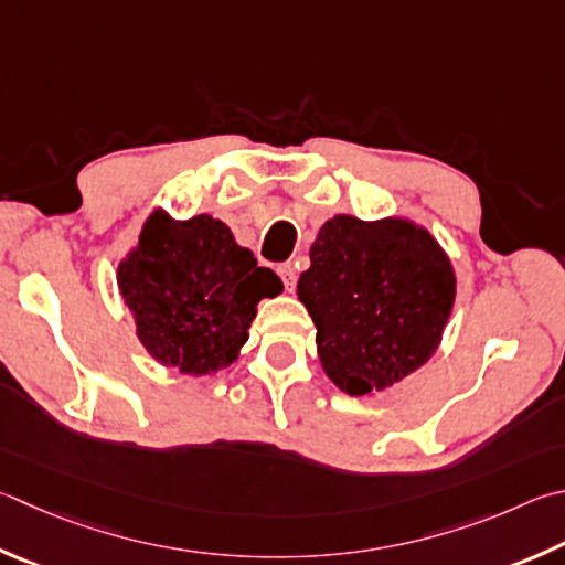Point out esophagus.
<instances>
[{
  "instance_id": "34e87169",
  "label": "esophagus",
  "mask_w": 565,
  "mask_h": 565,
  "mask_svg": "<svg viewBox=\"0 0 565 565\" xmlns=\"http://www.w3.org/2000/svg\"><path fill=\"white\" fill-rule=\"evenodd\" d=\"M279 276H281V281H284V286H286V291H294V289H296V281H299V274H296V269H294L291 264L279 266Z\"/></svg>"
}]
</instances>
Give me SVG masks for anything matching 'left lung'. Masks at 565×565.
<instances>
[{"label": "left lung", "instance_id": "left-lung-1", "mask_svg": "<svg viewBox=\"0 0 565 565\" xmlns=\"http://www.w3.org/2000/svg\"><path fill=\"white\" fill-rule=\"evenodd\" d=\"M299 299L326 375L348 395L399 383L437 351L455 303L452 264L403 220L338 214L311 247Z\"/></svg>", "mask_w": 565, "mask_h": 565}]
</instances>
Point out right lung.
<instances>
[{
	"label": "right lung",
	"mask_w": 565,
	"mask_h": 565,
	"mask_svg": "<svg viewBox=\"0 0 565 565\" xmlns=\"http://www.w3.org/2000/svg\"><path fill=\"white\" fill-rule=\"evenodd\" d=\"M118 289L156 361L207 375L237 358L256 303L284 286L224 222L210 214L172 222L156 212L118 266Z\"/></svg>",
	"instance_id": "add662e5"
}]
</instances>
